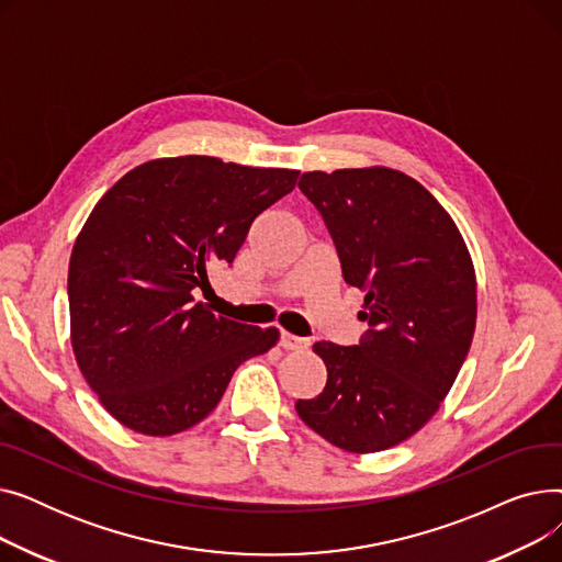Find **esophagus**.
Instances as JSON below:
<instances>
[{
    "label": "esophagus",
    "instance_id": "obj_1",
    "mask_svg": "<svg viewBox=\"0 0 562 562\" xmlns=\"http://www.w3.org/2000/svg\"><path fill=\"white\" fill-rule=\"evenodd\" d=\"M280 346L284 350H305L310 346V339L296 337V335H291V333H282L280 335Z\"/></svg>",
    "mask_w": 562,
    "mask_h": 562
}]
</instances>
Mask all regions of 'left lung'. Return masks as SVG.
<instances>
[{"label":"left lung","mask_w":562,"mask_h":562,"mask_svg":"<svg viewBox=\"0 0 562 562\" xmlns=\"http://www.w3.org/2000/svg\"><path fill=\"white\" fill-rule=\"evenodd\" d=\"M299 189L326 223L341 276L362 289L356 346L316 341L326 387L299 417L348 453L401 445L439 409L476 328V276L453 218L392 168L303 172Z\"/></svg>","instance_id":"obj_1"}]
</instances>
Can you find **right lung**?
Masks as SVG:
<instances>
[{"instance_id": "right-lung-1", "label": "right lung", "mask_w": 562, "mask_h": 562, "mask_svg": "<svg viewBox=\"0 0 562 562\" xmlns=\"http://www.w3.org/2000/svg\"><path fill=\"white\" fill-rule=\"evenodd\" d=\"M296 180L189 155L140 164L102 195L72 248L68 301L79 371L113 419L182 432L218 405L236 367L276 346V328L216 316L193 291Z\"/></svg>"}]
</instances>
